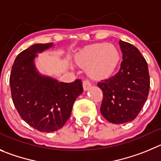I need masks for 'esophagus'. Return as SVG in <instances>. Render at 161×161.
Returning a JSON list of instances; mask_svg holds the SVG:
<instances>
[{
	"instance_id": "1",
	"label": "esophagus",
	"mask_w": 161,
	"mask_h": 161,
	"mask_svg": "<svg viewBox=\"0 0 161 161\" xmlns=\"http://www.w3.org/2000/svg\"><path fill=\"white\" fill-rule=\"evenodd\" d=\"M82 85H83V90L84 91H88V90L90 89V87L91 86V83L90 81L88 80H85L83 81V82H82Z\"/></svg>"
}]
</instances>
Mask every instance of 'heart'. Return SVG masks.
Returning <instances> with one entry per match:
<instances>
[{
  "label": "heart",
  "mask_w": 161,
  "mask_h": 161,
  "mask_svg": "<svg viewBox=\"0 0 161 161\" xmlns=\"http://www.w3.org/2000/svg\"><path fill=\"white\" fill-rule=\"evenodd\" d=\"M76 64L86 67L89 76L95 79H103L114 71L120 60L118 49L111 43H94L81 49L75 55Z\"/></svg>",
  "instance_id": "obj_1"
}]
</instances>
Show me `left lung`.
Wrapping results in <instances>:
<instances>
[{"label":"left lung","instance_id":"obj_1","mask_svg":"<svg viewBox=\"0 0 161 161\" xmlns=\"http://www.w3.org/2000/svg\"><path fill=\"white\" fill-rule=\"evenodd\" d=\"M122 62L118 73L97 83L103 93L101 114L114 124L136 118L146 102L149 91L148 64L136 47L119 40Z\"/></svg>","mask_w":161,"mask_h":161}]
</instances>
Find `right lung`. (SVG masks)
I'll list each match as a JSON object with an SVG mask.
<instances>
[{"label":"right lung","mask_w":161,"mask_h":161,"mask_svg":"<svg viewBox=\"0 0 161 161\" xmlns=\"http://www.w3.org/2000/svg\"><path fill=\"white\" fill-rule=\"evenodd\" d=\"M53 43H36L16 56L9 83L12 98L22 119L36 130L51 133L64 125L75 101L83 92L77 79L70 83L40 73L36 66L38 54L53 47Z\"/></svg>","instance_id":"obj_1"}]
</instances>
